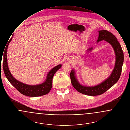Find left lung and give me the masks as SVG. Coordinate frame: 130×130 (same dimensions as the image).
Masks as SVG:
<instances>
[{
    "label": "left lung",
    "mask_w": 130,
    "mask_h": 130,
    "mask_svg": "<svg viewBox=\"0 0 130 130\" xmlns=\"http://www.w3.org/2000/svg\"><path fill=\"white\" fill-rule=\"evenodd\" d=\"M98 31L99 35L96 42L105 40L111 45L115 53L116 61L111 74L105 80L97 85L86 86L82 85L79 82L74 69L71 71L70 73L71 83L75 89L82 94L91 96L98 95L105 93L118 82L121 75L124 62L123 52L116 37L112 33L107 30H100ZM93 48H89L86 50L87 52H91Z\"/></svg>",
    "instance_id": "obj_1"
}]
</instances>
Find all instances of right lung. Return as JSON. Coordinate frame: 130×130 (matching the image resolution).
Listing matches in <instances>:
<instances>
[{
	"mask_svg": "<svg viewBox=\"0 0 130 130\" xmlns=\"http://www.w3.org/2000/svg\"><path fill=\"white\" fill-rule=\"evenodd\" d=\"M13 35L12 34L11 38L8 41V45L7 46L6 49L5 50L3 61V71L7 79L11 83V84L18 91H19V92L26 96L37 97L42 96L48 93L52 87L53 76L56 71L61 67L62 65L59 64L55 67L52 68L48 73L45 80L41 84L35 85H30L28 84H26L25 83H23L18 80L11 74L8 67L7 62V49L9 44L10 43V42L12 40Z\"/></svg>",
	"mask_w": 130,
	"mask_h": 130,
	"instance_id": "right-lung-1",
	"label": "right lung"
}]
</instances>
